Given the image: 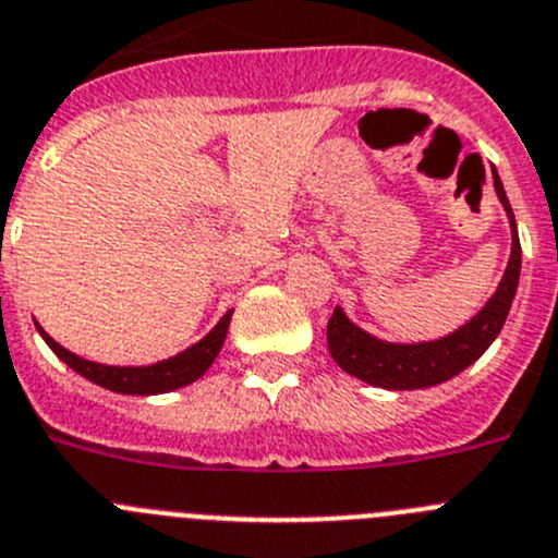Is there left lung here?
Segmentation results:
<instances>
[{
  "instance_id": "left-lung-1",
  "label": "left lung",
  "mask_w": 558,
  "mask_h": 558,
  "mask_svg": "<svg viewBox=\"0 0 558 558\" xmlns=\"http://www.w3.org/2000/svg\"><path fill=\"white\" fill-rule=\"evenodd\" d=\"M492 178H495V194L504 205L511 228V255L495 294L486 300L484 308L470 323L456 328L453 333L434 341H411V344L366 333L344 314L341 305H336L328 323V350L344 373L369 386L391 391L428 389V386L445 384L464 373L466 366L478 361L492 341L498 339L506 316H509L511 300L517 294V283H520L523 250H520V235H517V222L504 183L498 174H492Z\"/></svg>"
}]
</instances>
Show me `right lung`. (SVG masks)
<instances>
[{
    "label": "right lung",
    "mask_w": 558,
    "mask_h": 558,
    "mask_svg": "<svg viewBox=\"0 0 558 558\" xmlns=\"http://www.w3.org/2000/svg\"><path fill=\"white\" fill-rule=\"evenodd\" d=\"M233 311L222 316L217 323V328L210 330L208 336L192 344V348H185L183 353L172 355V359L155 361V364L147 366H110V364H97V361L80 359L77 353L66 350L63 344L52 339L41 325L35 323L41 339L47 341L49 350L58 355L63 364H69L77 375H83L85 380H92V384L102 386V389L119 391V395H167V391L180 389V386L194 384L197 378H203L205 369L214 364V359L219 355L225 344V336H228V325Z\"/></svg>",
    "instance_id": "add662e5"
}]
</instances>
